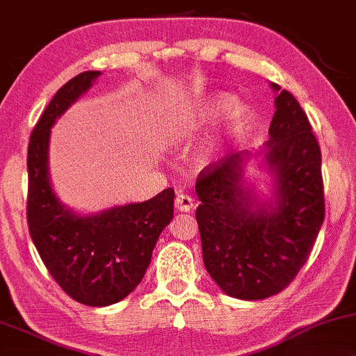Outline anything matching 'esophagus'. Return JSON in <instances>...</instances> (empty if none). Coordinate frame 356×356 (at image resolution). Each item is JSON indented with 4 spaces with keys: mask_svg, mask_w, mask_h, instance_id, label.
Here are the masks:
<instances>
[{
    "mask_svg": "<svg viewBox=\"0 0 356 356\" xmlns=\"http://www.w3.org/2000/svg\"><path fill=\"white\" fill-rule=\"evenodd\" d=\"M192 207H194V200H192L191 195L177 194V197H175V209H177V211L189 212Z\"/></svg>",
    "mask_w": 356,
    "mask_h": 356,
    "instance_id": "esophagus-1",
    "label": "esophagus"
}]
</instances>
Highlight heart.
I'll use <instances>...</instances> for the list:
<instances>
[{
  "mask_svg": "<svg viewBox=\"0 0 356 356\" xmlns=\"http://www.w3.org/2000/svg\"><path fill=\"white\" fill-rule=\"evenodd\" d=\"M220 118H225L224 131H222L219 140H213V143L207 144L200 151L199 161L204 162V164H209V162L217 159V156H219L227 140L242 131L247 121L245 109L242 106H235V99L229 94H216V96L207 97L195 109L194 115L187 119V121H184L182 126L175 132V137H182L187 132L204 126V124L219 121Z\"/></svg>",
  "mask_w": 356,
  "mask_h": 356,
  "instance_id": "b5f03b06",
  "label": "heart"
}]
</instances>
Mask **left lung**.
<instances>
[{"label":"left lung","instance_id":"left-lung-1","mask_svg":"<svg viewBox=\"0 0 356 356\" xmlns=\"http://www.w3.org/2000/svg\"><path fill=\"white\" fill-rule=\"evenodd\" d=\"M275 114L264 152H235L200 172L195 217L204 265L222 292L262 300L285 289L307 262L325 219L322 152L298 101L272 84ZM264 155L274 191L259 201L243 167Z\"/></svg>","mask_w":356,"mask_h":356}]
</instances>
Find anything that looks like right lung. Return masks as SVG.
Returning a JSON list of instances; mask_svg holds the SVG:
<instances>
[{"mask_svg":"<svg viewBox=\"0 0 356 356\" xmlns=\"http://www.w3.org/2000/svg\"><path fill=\"white\" fill-rule=\"evenodd\" d=\"M99 71H86L54 94L29 137L28 227L56 284L88 307L121 302L143 280L152 250L174 217V189L145 202L79 216L59 202L49 181L48 152L56 119L92 86Z\"/></svg>","mask_w":356,"mask_h":356,"instance_id":"add662e5","label":"right lung"}]
</instances>
